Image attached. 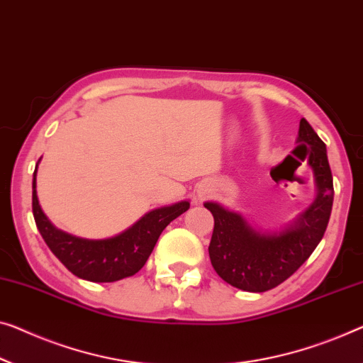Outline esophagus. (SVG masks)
<instances>
[{
  "mask_svg": "<svg viewBox=\"0 0 363 363\" xmlns=\"http://www.w3.org/2000/svg\"><path fill=\"white\" fill-rule=\"evenodd\" d=\"M205 196H207V191H199V194H197L199 199H203Z\"/></svg>",
  "mask_w": 363,
  "mask_h": 363,
  "instance_id": "34e87169",
  "label": "esophagus"
}]
</instances>
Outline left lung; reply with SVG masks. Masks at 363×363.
<instances>
[{"label":"left lung","instance_id":"1","mask_svg":"<svg viewBox=\"0 0 363 363\" xmlns=\"http://www.w3.org/2000/svg\"><path fill=\"white\" fill-rule=\"evenodd\" d=\"M296 143L310 145L308 166L313 169L316 197L279 231L254 228L245 216L218 202H205L215 226L208 254L225 282L245 291H266L290 277L316 250L333 210L334 187L326 145L305 118L300 121Z\"/></svg>","mask_w":363,"mask_h":363}]
</instances>
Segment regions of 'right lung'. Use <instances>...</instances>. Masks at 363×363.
Here are the masks:
<instances>
[{
  "mask_svg": "<svg viewBox=\"0 0 363 363\" xmlns=\"http://www.w3.org/2000/svg\"><path fill=\"white\" fill-rule=\"evenodd\" d=\"M35 176L37 167L32 179V212L43 241L69 272L96 284L117 282L137 274L148 261L166 226L191 207L189 200L163 205L150 210L122 233L104 240H88L57 228L47 218L37 197Z\"/></svg>",
  "mask_w": 363,
  "mask_h": 363,
  "instance_id": "obj_1",
  "label": "right lung"
}]
</instances>
